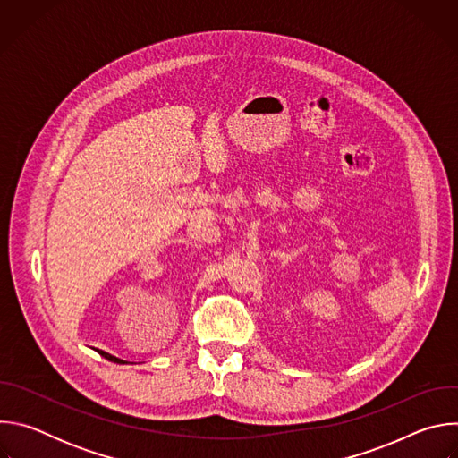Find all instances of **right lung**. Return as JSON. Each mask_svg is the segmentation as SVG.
Masks as SVG:
<instances>
[{"label":"right lung","instance_id":"1","mask_svg":"<svg viewBox=\"0 0 458 458\" xmlns=\"http://www.w3.org/2000/svg\"><path fill=\"white\" fill-rule=\"evenodd\" d=\"M98 353L101 355V357H105V359H108L110 362H117V364H126L123 359H117V357H114V355H110V353H106V352H103V350H98Z\"/></svg>","mask_w":458,"mask_h":458}]
</instances>
